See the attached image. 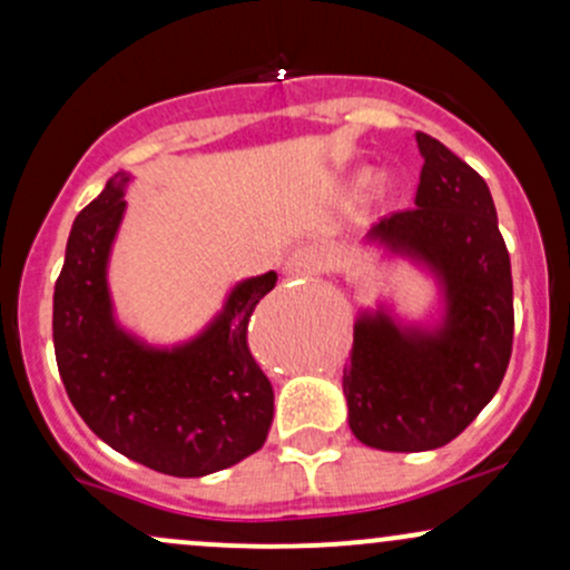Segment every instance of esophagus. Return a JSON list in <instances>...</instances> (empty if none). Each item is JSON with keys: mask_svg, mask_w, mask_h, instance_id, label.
<instances>
[{"mask_svg": "<svg viewBox=\"0 0 570 570\" xmlns=\"http://www.w3.org/2000/svg\"><path fill=\"white\" fill-rule=\"evenodd\" d=\"M322 259L324 257L316 248L299 246L289 254V259L284 263V271L289 273V276H313V273H318V267H322Z\"/></svg>", "mask_w": 570, "mask_h": 570, "instance_id": "1", "label": "esophagus"}]
</instances>
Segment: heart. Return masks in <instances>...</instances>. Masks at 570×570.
<instances>
[{"mask_svg": "<svg viewBox=\"0 0 570 570\" xmlns=\"http://www.w3.org/2000/svg\"><path fill=\"white\" fill-rule=\"evenodd\" d=\"M381 187H389V179H383V181H381Z\"/></svg>", "mask_w": 570, "mask_h": 570, "instance_id": "1", "label": "heart"}]
</instances>
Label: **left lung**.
<instances>
[{"instance_id": "1", "label": "left lung", "mask_w": 570, "mask_h": 570, "mask_svg": "<svg viewBox=\"0 0 570 570\" xmlns=\"http://www.w3.org/2000/svg\"><path fill=\"white\" fill-rule=\"evenodd\" d=\"M415 141V208L377 222L364 244L426 267L442 318L423 326L385 305L362 311L343 370L353 436L389 453L455 440L499 391L514 337L512 265L485 179L429 134L417 130Z\"/></svg>"}]
</instances>
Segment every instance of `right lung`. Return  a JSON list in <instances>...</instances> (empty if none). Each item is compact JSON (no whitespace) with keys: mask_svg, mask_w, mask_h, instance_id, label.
Segmentation results:
<instances>
[{"mask_svg":"<svg viewBox=\"0 0 570 570\" xmlns=\"http://www.w3.org/2000/svg\"><path fill=\"white\" fill-rule=\"evenodd\" d=\"M130 174H115L77 214L53 294L63 389L98 440L141 466L206 476L257 453L273 421V385L248 351V318L276 271L235 284L200 335L158 348L120 326L109 254Z\"/></svg>","mask_w":570,"mask_h":570,"instance_id":"obj_1","label":"right lung"}]
</instances>
